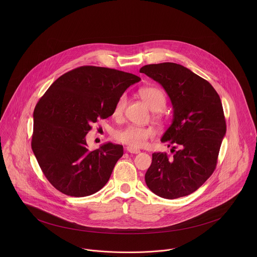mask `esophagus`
I'll return each mask as SVG.
<instances>
[{"label":"esophagus","mask_w":257,"mask_h":257,"mask_svg":"<svg viewBox=\"0 0 257 257\" xmlns=\"http://www.w3.org/2000/svg\"><path fill=\"white\" fill-rule=\"evenodd\" d=\"M126 151L130 152V153H135V154H138L141 152L140 149L138 148H134V147H126Z\"/></svg>","instance_id":"34e87169"}]
</instances>
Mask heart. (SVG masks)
I'll return each mask as SVG.
<instances>
[{
    "instance_id": "obj_1",
    "label": "heart",
    "mask_w": 257,
    "mask_h": 257,
    "mask_svg": "<svg viewBox=\"0 0 257 257\" xmlns=\"http://www.w3.org/2000/svg\"><path fill=\"white\" fill-rule=\"evenodd\" d=\"M141 98L152 110H161L166 104V97L164 92L154 86L144 87L139 91ZM126 106V96L120 95L112 109V116L119 117L123 113ZM160 118V115H156ZM115 140L118 143L126 145L131 147H142L147 145V142L153 138V132L150 128L139 125H127L126 127L118 131L114 135Z\"/></svg>"
}]
</instances>
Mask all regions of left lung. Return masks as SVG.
I'll return each mask as SVG.
<instances>
[{
    "instance_id": "1",
    "label": "left lung",
    "mask_w": 257,
    "mask_h": 257,
    "mask_svg": "<svg viewBox=\"0 0 257 257\" xmlns=\"http://www.w3.org/2000/svg\"><path fill=\"white\" fill-rule=\"evenodd\" d=\"M166 91L173 120L161 142L173 156L154 152L146 173L147 187L165 199L198 190L216 169L226 124L220 96L205 79L180 64L164 62L141 68Z\"/></svg>"
}]
</instances>
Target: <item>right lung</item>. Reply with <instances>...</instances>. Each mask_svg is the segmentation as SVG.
Masks as SVG:
<instances>
[{"instance_id":"1","label":"right lung","mask_w":257,"mask_h":257,"mask_svg":"<svg viewBox=\"0 0 257 257\" xmlns=\"http://www.w3.org/2000/svg\"><path fill=\"white\" fill-rule=\"evenodd\" d=\"M137 75L107 67L81 66L55 80L34 111L32 148L50 184L72 197L90 196L110 179L122 146L87 147L92 123L112 114L117 98Z\"/></svg>"}]
</instances>
